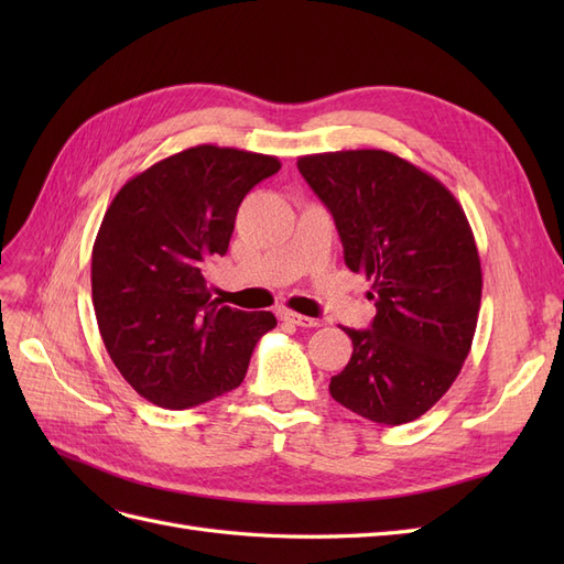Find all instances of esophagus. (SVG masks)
Listing matches in <instances>:
<instances>
[{
    "label": "esophagus",
    "instance_id": "1",
    "mask_svg": "<svg viewBox=\"0 0 564 564\" xmlns=\"http://www.w3.org/2000/svg\"><path fill=\"white\" fill-rule=\"evenodd\" d=\"M280 317L284 322H292L296 324V327H303V329H311V327H319V319H313V317H305V315H299V313H292V311H282Z\"/></svg>",
    "mask_w": 564,
    "mask_h": 564
}]
</instances>
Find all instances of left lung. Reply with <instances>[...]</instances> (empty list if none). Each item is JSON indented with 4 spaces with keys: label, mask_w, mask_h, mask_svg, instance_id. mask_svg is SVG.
Listing matches in <instances>:
<instances>
[{
    "label": "left lung",
    "mask_w": 564,
    "mask_h": 564,
    "mask_svg": "<svg viewBox=\"0 0 564 564\" xmlns=\"http://www.w3.org/2000/svg\"><path fill=\"white\" fill-rule=\"evenodd\" d=\"M299 172L377 305L369 329H344L352 355L332 398L373 423L414 421L449 390L477 327L482 270L468 218L437 178L386 150L305 155Z\"/></svg>",
    "instance_id": "1"
}]
</instances>
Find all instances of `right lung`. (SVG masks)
Segmentation results:
<instances>
[{
  "instance_id": "obj_1",
  "label": "right lung",
  "mask_w": 564,
  "mask_h": 564,
  "mask_svg": "<svg viewBox=\"0 0 564 564\" xmlns=\"http://www.w3.org/2000/svg\"><path fill=\"white\" fill-rule=\"evenodd\" d=\"M280 160L197 145L145 169L108 207L91 253V294L110 360L164 409L209 402L245 381L272 313L212 301L204 270L226 256L235 216Z\"/></svg>"
}]
</instances>
